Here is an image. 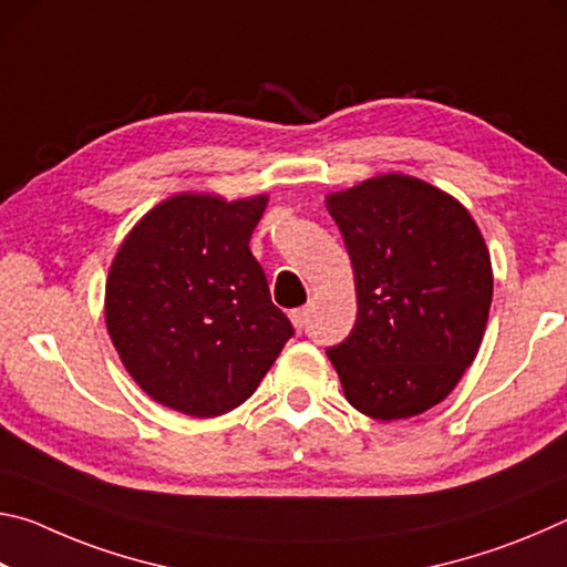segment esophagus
Returning <instances> with one entry per match:
<instances>
[{"mask_svg":"<svg viewBox=\"0 0 567 567\" xmlns=\"http://www.w3.org/2000/svg\"><path fill=\"white\" fill-rule=\"evenodd\" d=\"M290 320H292V324H295L297 330L305 328V322H307V307H297V310H290Z\"/></svg>","mask_w":567,"mask_h":567,"instance_id":"1","label":"esophagus"}]
</instances>
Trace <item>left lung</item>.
Listing matches in <instances>:
<instances>
[{
  "label": "left lung",
  "instance_id": "left-lung-1",
  "mask_svg": "<svg viewBox=\"0 0 567 567\" xmlns=\"http://www.w3.org/2000/svg\"><path fill=\"white\" fill-rule=\"evenodd\" d=\"M328 209L352 260L358 320L328 348L344 398L375 420L443 402L483 340L493 267L467 209L402 175L334 192Z\"/></svg>",
  "mask_w": 567,
  "mask_h": 567
}]
</instances>
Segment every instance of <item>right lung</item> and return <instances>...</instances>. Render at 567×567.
<instances>
[{
    "label": "right lung",
    "mask_w": 567,
    "mask_h": 567,
    "mask_svg": "<svg viewBox=\"0 0 567 567\" xmlns=\"http://www.w3.org/2000/svg\"><path fill=\"white\" fill-rule=\"evenodd\" d=\"M267 197L177 195L124 239L104 292L110 338L162 405L215 417L252 395L295 328L249 237Z\"/></svg>",
    "instance_id": "1"
}]
</instances>
